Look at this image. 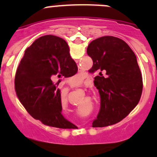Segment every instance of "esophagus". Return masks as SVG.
I'll return each instance as SVG.
<instances>
[{"label": "esophagus", "mask_w": 157, "mask_h": 157, "mask_svg": "<svg viewBox=\"0 0 157 157\" xmlns=\"http://www.w3.org/2000/svg\"><path fill=\"white\" fill-rule=\"evenodd\" d=\"M78 71H80V72H81V71H83V70H82V69H81V68H80V67H79V69H78Z\"/></svg>", "instance_id": "34e87169"}]
</instances>
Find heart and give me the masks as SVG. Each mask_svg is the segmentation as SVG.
I'll use <instances>...</instances> for the list:
<instances>
[{
	"label": "heart",
	"instance_id": "heart-1",
	"mask_svg": "<svg viewBox=\"0 0 157 157\" xmlns=\"http://www.w3.org/2000/svg\"><path fill=\"white\" fill-rule=\"evenodd\" d=\"M80 81H81V80H80V78H77V79H76V80H75L76 83H80Z\"/></svg>",
	"mask_w": 157,
	"mask_h": 157
}]
</instances>
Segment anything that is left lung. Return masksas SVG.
<instances>
[{
	"instance_id": "1",
	"label": "left lung",
	"mask_w": 157,
	"mask_h": 157,
	"mask_svg": "<svg viewBox=\"0 0 157 157\" xmlns=\"http://www.w3.org/2000/svg\"><path fill=\"white\" fill-rule=\"evenodd\" d=\"M93 60L90 72H96L94 84L99 90L101 106L93 127L116 124L139 102L143 80L137 58L119 38L107 36L92 41L86 49Z\"/></svg>"
}]
</instances>
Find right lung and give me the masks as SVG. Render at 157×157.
<instances>
[{"instance_id": "obj_1", "label": "right lung", "mask_w": 157, "mask_h": 157, "mask_svg": "<svg viewBox=\"0 0 157 157\" xmlns=\"http://www.w3.org/2000/svg\"><path fill=\"white\" fill-rule=\"evenodd\" d=\"M67 42L48 35L36 39L26 48L15 76V90L28 113L44 124L59 128L74 126L61 113V93L55 78L77 74ZM59 81V80H58Z\"/></svg>"}]
</instances>
